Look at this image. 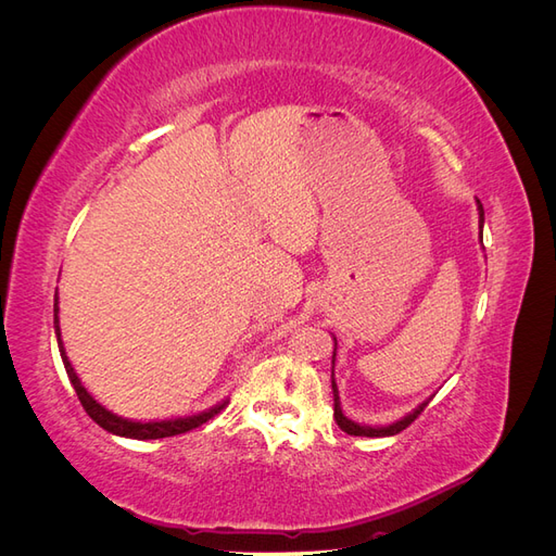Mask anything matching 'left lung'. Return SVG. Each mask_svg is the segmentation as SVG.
Returning a JSON list of instances; mask_svg holds the SVG:
<instances>
[{"label": "left lung", "instance_id": "left-lung-1", "mask_svg": "<svg viewBox=\"0 0 556 556\" xmlns=\"http://www.w3.org/2000/svg\"><path fill=\"white\" fill-rule=\"evenodd\" d=\"M478 211H480V233H482L484 211H482L480 201H478ZM333 362H336V339H333V357H331V364H333ZM331 390H333V419H336V425H339V427H341L345 433H350V435H366V439H382V435H394V433L403 431V429L410 427V425L415 422L417 415L422 413V410L427 408V403H429V401L419 403V406H417L413 413H408L406 417H401V419H396V422L387 425V427H364V425L352 422V419H348V417L343 415L341 401H339V387H336V380H333V368H331Z\"/></svg>", "mask_w": 556, "mask_h": 556}]
</instances>
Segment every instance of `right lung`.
<instances>
[{"label":"right lung","instance_id":"right-lung-1","mask_svg":"<svg viewBox=\"0 0 556 556\" xmlns=\"http://www.w3.org/2000/svg\"><path fill=\"white\" fill-rule=\"evenodd\" d=\"M58 294H55V333H58V348H60V355H62V362H64V368H66V376H70L74 390L78 394V401L80 406L86 408V413L94 419V422L106 429L109 433H115V435H125V439H137V441H155V439H169V435H178V433H185V431H192L197 427H201L204 422H208L211 417H215L217 413H220L229 401H223L217 403V406L204 410V413H197V415H188V417H176V419H162V422H134V419H125V417H117L115 413L106 410L102 403H97L92 399V394L83 387L80 378L76 376L74 366L70 362V357H66L64 352V345H62V339H60V319H58Z\"/></svg>","mask_w":556,"mask_h":556}]
</instances>
